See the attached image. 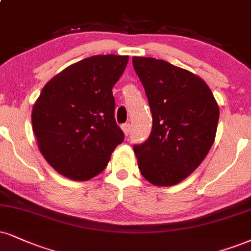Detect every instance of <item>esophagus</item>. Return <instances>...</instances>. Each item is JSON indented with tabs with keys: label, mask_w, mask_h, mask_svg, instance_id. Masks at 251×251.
Masks as SVG:
<instances>
[{
	"label": "esophagus",
	"mask_w": 251,
	"mask_h": 251,
	"mask_svg": "<svg viewBox=\"0 0 251 251\" xmlns=\"http://www.w3.org/2000/svg\"><path fill=\"white\" fill-rule=\"evenodd\" d=\"M122 129H123L124 134L128 135L129 134V131H131V125H129V124H123Z\"/></svg>",
	"instance_id": "1"
}]
</instances>
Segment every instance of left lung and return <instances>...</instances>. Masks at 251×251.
Returning a JSON list of instances; mask_svg holds the SVG:
<instances>
[{"label": "left lung", "mask_w": 251, "mask_h": 251, "mask_svg": "<svg viewBox=\"0 0 251 251\" xmlns=\"http://www.w3.org/2000/svg\"><path fill=\"white\" fill-rule=\"evenodd\" d=\"M153 118L149 139L133 150L141 175L155 186L186 179L215 140L219 105L200 77L162 59L133 57Z\"/></svg>", "instance_id": "left-lung-1"}]
</instances>
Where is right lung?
<instances>
[{
  "mask_svg": "<svg viewBox=\"0 0 251 251\" xmlns=\"http://www.w3.org/2000/svg\"><path fill=\"white\" fill-rule=\"evenodd\" d=\"M127 62L128 56H92L45 84L32 108V129L42 155L59 174L91 179L124 141L114 119L112 87Z\"/></svg>",
  "mask_w": 251,
  "mask_h": 251,
  "instance_id": "add662e5",
  "label": "right lung"
}]
</instances>
